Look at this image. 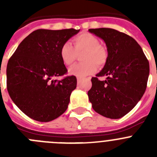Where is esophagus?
<instances>
[{
    "instance_id": "esophagus-1",
    "label": "esophagus",
    "mask_w": 157,
    "mask_h": 157,
    "mask_svg": "<svg viewBox=\"0 0 157 157\" xmlns=\"http://www.w3.org/2000/svg\"><path fill=\"white\" fill-rule=\"evenodd\" d=\"M80 82H81V78H77L78 85V84H80Z\"/></svg>"
}]
</instances>
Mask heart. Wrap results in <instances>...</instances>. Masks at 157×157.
Returning a JSON list of instances; mask_svg holds the SVG:
<instances>
[{"label": "heart", "instance_id": "heart-1", "mask_svg": "<svg viewBox=\"0 0 157 157\" xmlns=\"http://www.w3.org/2000/svg\"><path fill=\"white\" fill-rule=\"evenodd\" d=\"M74 47L69 41H66L59 49V56L66 66L74 63L77 53L84 52L82 55L83 63L74 65L69 69L71 75L78 78H84L94 74L97 71V64L102 67L108 59V52L100 44L98 37L90 33H82L73 39Z\"/></svg>", "mask_w": 157, "mask_h": 157}]
</instances>
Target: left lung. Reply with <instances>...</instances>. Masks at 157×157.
Wrapping results in <instances>:
<instances>
[{"instance_id":"left-lung-1","label":"left lung","mask_w":157,"mask_h":157,"mask_svg":"<svg viewBox=\"0 0 157 157\" xmlns=\"http://www.w3.org/2000/svg\"><path fill=\"white\" fill-rule=\"evenodd\" d=\"M105 41L108 59L104 68L91 78L89 100L96 112L120 119L134 109L147 86L149 63L142 48L127 34L111 28L89 29ZM106 76L105 81L98 77Z\"/></svg>"}]
</instances>
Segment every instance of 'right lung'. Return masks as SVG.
Instances as JSON below:
<instances>
[{
	"mask_svg": "<svg viewBox=\"0 0 157 157\" xmlns=\"http://www.w3.org/2000/svg\"><path fill=\"white\" fill-rule=\"evenodd\" d=\"M80 30L33 31L19 45L7 65V90L12 101L34 120L49 122L61 116L77 85L74 75L55 78L67 70L59 56L63 43Z\"/></svg>",
	"mask_w": 157,
	"mask_h": 157,
	"instance_id": "add662e5",
	"label": "right lung"
}]
</instances>
